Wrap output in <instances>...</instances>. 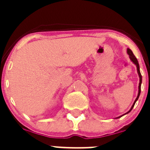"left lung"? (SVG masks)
<instances>
[{
	"label": "left lung",
	"mask_w": 150,
	"mask_h": 150,
	"mask_svg": "<svg viewBox=\"0 0 150 150\" xmlns=\"http://www.w3.org/2000/svg\"><path fill=\"white\" fill-rule=\"evenodd\" d=\"M127 52H128V54L130 56V59H131V60L132 61V62H134V63L136 64V66H137V73H138V75H139V77H140V83H139V91H138V95H137V98H136V100H134V104L132 105V108H131V110H130L129 111H128V112H129L130 111L132 110V108L134 107V106L135 103H136V101L137 100V99H138L139 96H140V86H141V83H142V76H141V74H140V66H139V63L138 62H137V58L134 56V55L133 54V52H132V51L130 49H128L127 50ZM127 112V113H128Z\"/></svg>",
	"instance_id": "obj_1"
}]
</instances>
